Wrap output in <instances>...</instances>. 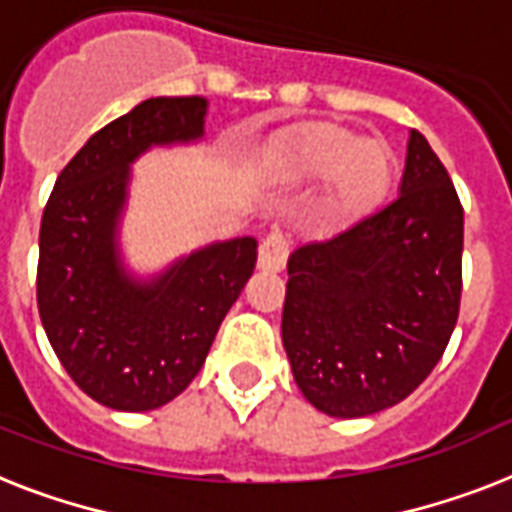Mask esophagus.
I'll return each instance as SVG.
<instances>
[{
  "label": "esophagus",
  "mask_w": 512,
  "mask_h": 512,
  "mask_svg": "<svg viewBox=\"0 0 512 512\" xmlns=\"http://www.w3.org/2000/svg\"><path fill=\"white\" fill-rule=\"evenodd\" d=\"M286 257H289V236L284 231H270L260 244L257 265L268 273H278V270H284Z\"/></svg>",
  "instance_id": "obj_1"
}]
</instances>
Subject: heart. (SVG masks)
I'll use <instances>...</instances> for the list:
<instances>
[{"label": "heart", "mask_w": 512, "mask_h": 512, "mask_svg": "<svg viewBox=\"0 0 512 512\" xmlns=\"http://www.w3.org/2000/svg\"><path fill=\"white\" fill-rule=\"evenodd\" d=\"M276 168L289 178L331 176L334 205L347 215H363L392 189L397 157L386 141L363 139L339 123H315L278 152Z\"/></svg>", "instance_id": "b5f03b06"}]
</instances>
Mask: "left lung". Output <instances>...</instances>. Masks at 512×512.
<instances>
[{"label": "left lung", "mask_w": 512, "mask_h": 512, "mask_svg": "<svg viewBox=\"0 0 512 512\" xmlns=\"http://www.w3.org/2000/svg\"><path fill=\"white\" fill-rule=\"evenodd\" d=\"M281 339L305 400L334 418L397 405L447 350L463 292V205L410 131L400 197L289 257Z\"/></svg>", "instance_id": "obj_1"}]
</instances>
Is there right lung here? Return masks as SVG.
<instances>
[{"label": "right lung", "instance_id": "obj_1", "mask_svg": "<svg viewBox=\"0 0 512 512\" xmlns=\"http://www.w3.org/2000/svg\"><path fill=\"white\" fill-rule=\"evenodd\" d=\"M205 112L202 97H155L99 128L62 168L41 215V323L68 376L112 410L176 400L255 270L252 236L191 252L152 281L120 263L131 162L152 144L202 139Z\"/></svg>", "mask_w": 512, "mask_h": 512}]
</instances>
